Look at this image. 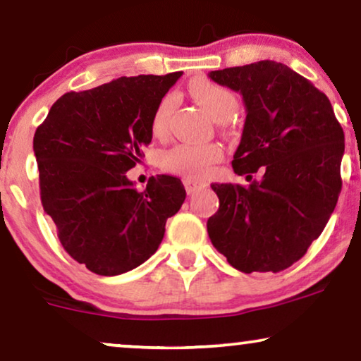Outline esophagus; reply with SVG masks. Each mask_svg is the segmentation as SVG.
Returning a JSON list of instances; mask_svg holds the SVG:
<instances>
[{
    "label": "esophagus",
    "instance_id": "obj_1",
    "mask_svg": "<svg viewBox=\"0 0 361 361\" xmlns=\"http://www.w3.org/2000/svg\"><path fill=\"white\" fill-rule=\"evenodd\" d=\"M184 187H185L187 194H194L195 190L202 189V187H207V182L202 179H195V177H185Z\"/></svg>",
    "mask_w": 361,
    "mask_h": 361
}]
</instances>
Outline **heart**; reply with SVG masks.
<instances>
[{"label": "heart", "instance_id": "heart-1", "mask_svg": "<svg viewBox=\"0 0 361 361\" xmlns=\"http://www.w3.org/2000/svg\"><path fill=\"white\" fill-rule=\"evenodd\" d=\"M189 92L195 102L219 121L230 118L238 106V98L233 92L207 78H197L192 82ZM172 105H174V97L171 93L162 97L157 103L151 121L154 135H162L166 131ZM221 156H224V147L216 142L180 141L162 154V167L177 174L204 176L216 161L221 159Z\"/></svg>", "mask_w": 361, "mask_h": 361}]
</instances>
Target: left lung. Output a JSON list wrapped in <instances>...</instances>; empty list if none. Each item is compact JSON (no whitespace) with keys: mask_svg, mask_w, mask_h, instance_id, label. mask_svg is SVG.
<instances>
[{"mask_svg":"<svg viewBox=\"0 0 361 361\" xmlns=\"http://www.w3.org/2000/svg\"><path fill=\"white\" fill-rule=\"evenodd\" d=\"M209 77L243 97L231 166L250 184H212L220 205L207 231L241 273H279L307 253L337 205L343 130L327 95L284 63L259 61Z\"/></svg>","mask_w":361,"mask_h":361,"instance_id":"8db88e82","label":"left lung"}]
</instances>
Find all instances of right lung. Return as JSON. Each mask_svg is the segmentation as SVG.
<instances>
[{"label": "right lung", "instance_id": "right-lung-1", "mask_svg": "<svg viewBox=\"0 0 361 361\" xmlns=\"http://www.w3.org/2000/svg\"><path fill=\"white\" fill-rule=\"evenodd\" d=\"M182 72L120 77L54 103L34 135L44 212L63 250L87 269L116 276L159 248L166 220L179 212L185 189L157 176L140 192L126 171L152 140V115Z\"/></svg>", "mask_w": 361, "mask_h": 361}]
</instances>
